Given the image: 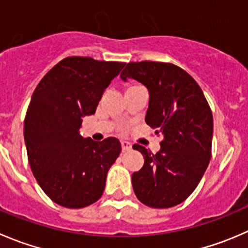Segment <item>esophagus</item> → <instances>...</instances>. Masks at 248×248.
Segmentation results:
<instances>
[{
	"mask_svg": "<svg viewBox=\"0 0 248 248\" xmlns=\"http://www.w3.org/2000/svg\"><path fill=\"white\" fill-rule=\"evenodd\" d=\"M121 146H122V151H128L132 149V144L129 141L122 140L121 141Z\"/></svg>",
	"mask_w": 248,
	"mask_h": 248,
	"instance_id": "esophagus-1",
	"label": "esophagus"
}]
</instances>
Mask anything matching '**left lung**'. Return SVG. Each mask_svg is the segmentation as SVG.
<instances>
[{"label":"left lung","mask_w":248,"mask_h":248,"mask_svg":"<svg viewBox=\"0 0 248 248\" xmlns=\"http://www.w3.org/2000/svg\"><path fill=\"white\" fill-rule=\"evenodd\" d=\"M121 78H134L149 91L145 122L162 136L161 149L151 155L133 149L144 165L132 174L136 196L153 208L182 203L200 183L211 158L213 116L202 90L179 66L160 62L128 63Z\"/></svg>","instance_id":"left-lung-1"}]
</instances>
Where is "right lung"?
<instances>
[{
    "mask_svg": "<svg viewBox=\"0 0 248 248\" xmlns=\"http://www.w3.org/2000/svg\"><path fill=\"white\" fill-rule=\"evenodd\" d=\"M124 64L65 58L31 97L24 122L29 163L46 195L63 207L82 208L99 200L108 170L121 153L116 138H83L80 127Z\"/></svg>",
    "mask_w": 248,
    "mask_h": 248,
    "instance_id": "1",
    "label": "right lung"
}]
</instances>
